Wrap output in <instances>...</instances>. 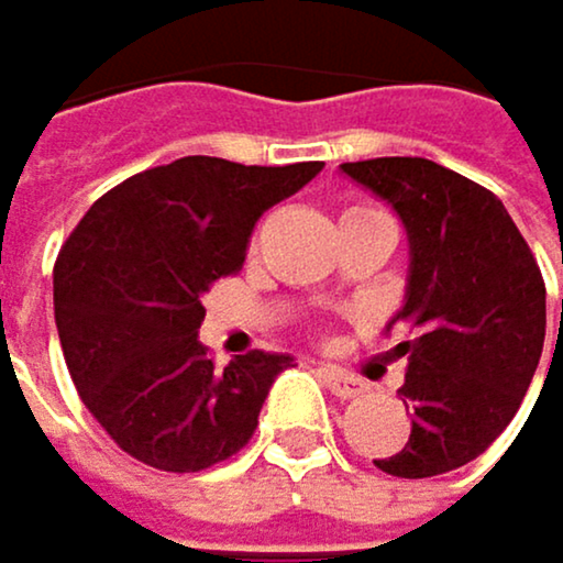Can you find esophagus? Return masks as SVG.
Masks as SVG:
<instances>
[{
	"label": "esophagus",
	"mask_w": 563,
	"mask_h": 563,
	"mask_svg": "<svg viewBox=\"0 0 563 563\" xmlns=\"http://www.w3.org/2000/svg\"><path fill=\"white\" fill-rule=\"evenodd\" d=\"M318 373H321L324 386H328L334 396H362V393L368 389L358 376H349V373H342V368H334V365H321Z\"/></svg>",
	"instance_id": "esophagus-1"
}]
</instances>
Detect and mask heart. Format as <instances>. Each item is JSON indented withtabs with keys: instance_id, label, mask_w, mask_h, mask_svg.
<instances>
[{
	"instance_id": "heart-1",
	"label": "heart",
	"mask_w": 563,
	"mask_h": 563,
	"mask_svg": "<svg viewBox=\"0 0 563 563\" xmlns=\"http://www.w3.org/2000/svg\"><path fill=\"white\" fill-rule=\"evenodd\" d=\"M358 211H373V208H352L349 214H358Z\"/></svg>"
}]
</instances>
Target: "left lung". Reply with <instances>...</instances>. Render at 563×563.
Here are the masks:
<instances>
[{"instance_id":"1","label":"left lung","mask_w":563,"mask_h":563,"mask_svg":"<svg viewBox=\"0 0 563 563\" xmlns=\"http://www.w3.org/2000/svg\"><path fill=\"white\" fill-rule=\"evenodd\" d=\"M338 170L399 218L410 256L404 303L386 324L413 328L393 349L407 358L396 396L410 441L376 465L399 478L462 468L506 431L533 383L547 334L540 266L503 201L434 159L379 156Z\"/></svg>"}]
</instances>
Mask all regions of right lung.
I'll return each mask as SVG.
<instances>
[{
	"label": "right lung",
	"mask_w": 563,
	"mask_h": 563,
	"mask_svg": "<svg viewBox=\"0 0 563 563\" xmlns=\"http://www.w3.org/2000/svg\"><path fill=\"white\" fill-rule=\"evenodd\" d=\"M324 170L184 156L112 187L64 242L54 321L67 373L109 438L143 465L201 472L253 438L294 355L218 368L198 328L214 279L242 269L256 221Z\"/></svg>",
	"instance_id": "1"
}]
</instances>
